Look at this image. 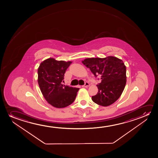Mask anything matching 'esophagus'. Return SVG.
I'll return each instance as SVG.
<instances>
[{"mask_svg":"<svg viewBox=\"0 0 158 158\" xmlns=\"http://www.w3.org/2000/svg\"><path fill=\"white\" fill-rule=\"evenodd\" d=\"M89 86V84L88 82H86L84 85H82V87H86Z\"/></svg>","mask_w":158,"mask_h":158,"instance_id":"34e87169","label":"esophagus"}]
</instances>
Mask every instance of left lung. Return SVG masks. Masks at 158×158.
Returning a JSON list of instances; mask_svg holds the SVG:
<instances>
[{"label": "left lung", "mask_w": 158, "mask_h": 158, "mask_svg": "<svg viewBox=\"0 0 158 158\" xmlns=\"http://www.w3.org/2000/svg\"><path fill=\"white\" fill-rule=\"evenodd\" d=\"M82 63L95 77L101 76L102 82L97 85L98 92L92 97L93 102L104 107L116 102L126 84V68L123 61L115 56H108L86 58Z\"/></svg>", "instance_id": "1"}]
</instances>
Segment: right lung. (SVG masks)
Listing matches in <instances>:
<instances>
[{
  "mask_svg": "<svg viewBox=\"0 0 158 158\" xmlns=\"http://www.w3.org/2000/svg\"><path fill=\"white\" fill-rule=\"evenodd\" d=\"M72 63L50 58L42 61L38 69V82L42 94L56 108H64L72 104L79 89L61 84Z\"/></svg>",
  "mask_w": 158,
  "mask_h": 158,
  "instance_id": "1",
  "label": "right lung"
}]
</instances>
